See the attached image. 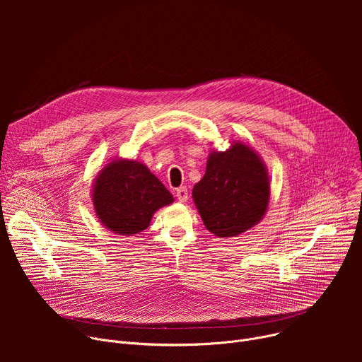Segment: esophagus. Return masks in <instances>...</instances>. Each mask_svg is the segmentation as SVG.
<instances>
[{
    "instance_id": "34e87169",
    "label": "esophagus",
    "mask_w": 362,
    "mask_h": 362,
    "mask_svg": "<svg viewBox=\"0 0 362 362\" xmlns=\"http://www.w3.org/2000/svg\"><path fill=\"white\" fill-rule=\"evenodd\" d=\"M176 197H177L179 202H182V203L187 202V197H189V190H187V187H186V186L179 187V189L176 190Z\"/></svg>"
}]
</instances>
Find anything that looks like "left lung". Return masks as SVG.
<instances>
[{"label": "left lung", "mask_w": 362, "mask_h": 362, "mask_svg": "<svg viewBox=\"0 0 362 362\" xmlns=\"http://www.w3.org/2000/svg\"><path fill=\"white\" fill-rule=\"evenodd\" d=\"M192 196L206 229L218 238L238 236L259 223L268 211L267 166L250 146L233 141L225 151H211Z\"/></svg>", "instance_id": "obj_1"}]
</instances>
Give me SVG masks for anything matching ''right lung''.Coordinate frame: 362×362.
<instances>
[{
  "label": "right lung",
  "instance_id": "right-lung-1",
  "mask_svg": "<svg viewBox=\"0 0 362 362\" xmlns=\"http://www.w3.org/2000/svg\"><path fill=\"white\" fill-rule=\"evenodd\" d=\"M91 200L101 225L113 233L133 236L147 229L154 212L175 199L144 163L116 159L95 176Z\"/></svg>",
  "mask_w": 362,
  "mask_h": 362
}]
</instances>
